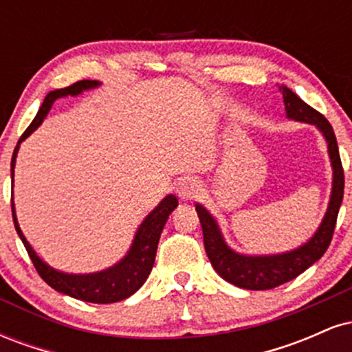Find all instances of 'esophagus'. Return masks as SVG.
Listing matches in <instances>:
<instances>
[{"label":"esophagus","mask_w":352,"mask_h":352,"mask_svg":"<svg viewBox=\"0 0 352 352\" xmlns=\"http://www.w3.org/2000/svg\"><path fill=\"white\" fill-rule=\"evenodd\" d=\"M200 184L193 179H184L180 180V184L177 185V195L180 197L182 200H192L195 199L200 193Z\"/></svg>","instance_id":"34e87169"}]
</instances>
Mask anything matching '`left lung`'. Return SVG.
Here are the masks:
<instances>
[{
	"instance_id": "left-lung-1",
	"label": "left lung",
	"mask_w": 352,
	"mask_h": 352,
	"mask_svg": "<svg viewBox=\"0 0 352 352\" xmlns=\"http://www.w3.org/2000/svg\"><path fill=\"white\" fill-rule=\"evenodd\" d=\"M280 92L283 94L286 117L289 120H296V122L314 125L324 137L326 145H328V155L331 168H333V187H331L328 208H326L324 217L313 236L289 252L273 254L238 253L230 248L225 241L215 217L201 204H195L201 230H204L205 252L208 254L210 263L225 281L232 283L238 288L253 289V292L276 288L283 283L294 280L298 274L316 263L331 243L334 227H336L338 212L342 201V193H344V172H342L341 159H339L336 135H334L331 124L324 119V116L319 114L305 100L298 98L292 89L280 86Z\"/></svg>"
}]
</instances>
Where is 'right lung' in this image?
I'll use <instances>...</instances> for the list:
<instances>
[{
	"mask_svg": "<svg viewBox=\"0 0 352 352\" xmlns=\"http://www.w3.org/2000/svg\"><path fill=\"white\" fill-rule=\"evenodd\" d=\"M99 86V80H79V82L72 84L69 87L51 91L50 94L44 98V102L41 104V107H39L34 120L31 122L30 127L24 131L21 139L18 140V145L14 147L13 159H11V179H13V185L14 165L16 157H18L19 152V145H21L23 140H26L28 137L33 134L36 129L43 124V120L46 119L47 114H50L52 104L60 98H67V96L76 98V96L82 94L84 91H91V89H96ZM177 205H179L177 197L168 193V195L144 218L142 223L137 228L129 252L125 253L116 265L94 273H64L47 265L46 261L34 252L33 246L30 245V241L26 240L21 228H19L18 218H16L14 200L11 199L14 228L16 232H18L19 238H21L24 248H26L28 254H30L34 268L38 270L39 276H41L52 289H56V292L67 294V296L76 298V300L80 301L98 302V305L122 301L125 298L132 296V294L144 285L145 280L148 278V274L152 272L153 261H155L157 246H159L162 230L165 227V223H167L168 215L177 208Z\"/></svg>",
	"mask_w": 352,
	"mask_h": 352,
	"instance_id": "right-lung-1",
	"label": "right lung"
}]
</instances>
